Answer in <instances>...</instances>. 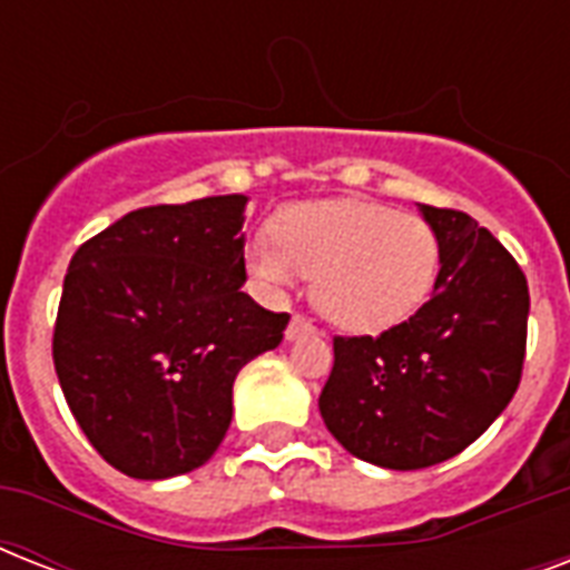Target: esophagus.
<instances>
[{"label":"esophagus","instance_id":"1","mask_svg":"<svg viewBox=\"0 0 570 570\" xmlns=\"http://www.w3.org/2000/svg\"><path fill=\"white\" fill-rule=\"evenodd\" d=\"M313 331V322L302 313H295L293 320H289V328H286V340H295V337H304V334H311Z\"/></svg>","mask_w":570,"mask_h":570}]
</instances>
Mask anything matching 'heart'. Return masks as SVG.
Listing matches in <instances>:
<instances>
[{"label":"heart","instance_id":"b5f03b06","mask_svg":"<svg viewBox=\"0 0 570 570\" xmlns=\"http://www.w3.org/2000/svg\"><path fill=\"white\" fill-rule=\"evenodd\" d=\"M272 236L248 248L250 272L275 289L295 275L311 277L322 316L348 331L407 320L429 298L441 266L432 224L355 197L289 206Z\"/></svg>","mask_w":570,"mask_h":570}]
</instances>
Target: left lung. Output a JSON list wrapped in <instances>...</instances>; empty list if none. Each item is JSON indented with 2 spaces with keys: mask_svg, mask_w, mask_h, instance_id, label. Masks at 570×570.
<instances>
[{
  "mask_svg": "<svg viewBox=\"0 0 570 570\" xmlns=\"http://www.w3.org/2000/svg\"><path fill=\"white\" fill-rule=\"evenodd\" d=\"M441 242L432 298L379 337H334L320 396L352 455L420 470L459 455L521 384L530 286L500 242L459 209L420 204Z\"/></svg>",
  "mask_w": 570,
  "mask_h": 570,
  "instance_id": "left-lung-1",
  "label": "left lung"
}]
</instances>
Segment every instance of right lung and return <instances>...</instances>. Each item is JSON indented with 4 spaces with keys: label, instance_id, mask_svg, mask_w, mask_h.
<instances>
[{
    "label": "right lung",
    "instance_id": "right-lung-1",
    "mask_svg": "<svg viewBox=\"0 0 570 570\" xmlns=\"http://www.w3.org/2000/svg\"><path fill=\"white\" fill-rule=\"evenodd\" d=\"M245 195L132 209L79 245L52 331L58 384L91 446L132 479L213 459L233 381L284 340L289 313L245 284Z\"/></svg>",
    "mask_w": 570,
    "mask_h": 570
}]
</instances>
